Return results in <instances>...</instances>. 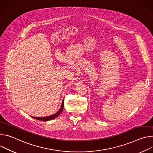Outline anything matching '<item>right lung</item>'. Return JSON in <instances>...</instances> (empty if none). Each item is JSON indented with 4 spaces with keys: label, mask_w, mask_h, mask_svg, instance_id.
Wrapping results in <instances>:
<instances>
[{
    "label": "right lung",
    "mask_w": 153,
    "mask_h": 153,
    "mask_svg": "<svg viewBox=\"0 0 153 153\" xmlns=\"http://www.w3.org/2000/svg\"><path fill=\"white\" fill-rule=\"evenodd\" d=\"M63 108H64V100H62V105H61L60 109L56 114L50 115V116H48V117H33V118H35V119H36V120H41V121H48V120L53 119V118L57 117L62 112Z\"/></svg>",
    "instance_id": "obj_1"
}]
</instances>
